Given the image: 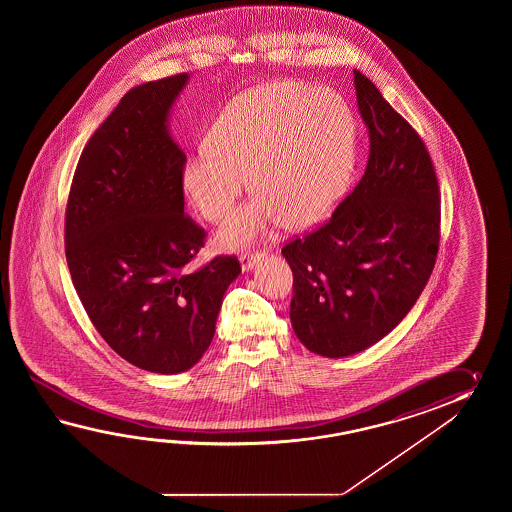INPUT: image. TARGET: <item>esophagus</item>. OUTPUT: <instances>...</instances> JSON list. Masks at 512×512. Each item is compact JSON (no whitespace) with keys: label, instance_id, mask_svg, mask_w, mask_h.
<instances>
[{"label":"esophagus","instance_id":"esophagus-1","mask_svg":"<svg viewBox=\"0 0 512 512\" xmlns=\"http://www.w3.org/2000/svg\"><path fill=\"white\" fill-rule=\"evenodd\" d=\"M263 256H265V252L263 251L241 252V269H243V271H251L252 267H254Z\"/></svg>","mask_w":512,"mask_h":512}]
</instances>
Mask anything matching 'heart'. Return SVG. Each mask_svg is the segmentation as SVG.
Returning a JSON list of instances; mask_svg holds the SVG:
<instances>
[{
	"label": "heart",
	"mask_w": 512,
	"mask_h": 512,
	"mask_svg": "<svg viewBox=\"0 0 512 512\" xmlns=\"http://www.w3.org/2000/svg\"><path fill=\"white\" fill-rule=\"evenodd\" d=\"M205 152L183 168L192 207L221 223L243 190L256 197L219 234L236 249L280 221L302 229L324 218L344 194L355 166L357 126L331 89L274 82L232 98L212 122Z\"/></svg>",
	"instance_id": "heart-1"
}]
</instances>
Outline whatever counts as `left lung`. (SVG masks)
Wrapping results in <instances>:
<instances>
[{
    "mask_svg": "<svg viewBox=\"0 0 512 512\" xmlns=\"http://www.w3.org/2000/svg\"><path fill=\"white\" fill-rule=\"evenodd\" d=\"M370 155L333 216L283 245L291 322L305 348L338 359L386 337L423 293L441 238L439 186L425 142L353 71Z\"/></svg>",
    "mask_w": 512,
    "mask_h": 512,
    "instance_id": "8db88e82",
    "label": "left lung"
}]
</instances>
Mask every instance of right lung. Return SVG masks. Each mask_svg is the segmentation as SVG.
Returning <instances> with one entry per match:
<instances>
[{"instance_id":"add662e5","label":"right lung","mask_w":512,"mask_h":512,"mask_svg":"<svg viewBox=\"0 0 512 512\" xmlns=\"http://www.w3.org/2000/svg\"><path fill=\"white\" fill-rule=\"evenodd\" d=\"M188 75L131 87L78 159L66 258L78 298L109 348L153 373L190 370L207 351L236 256L188 267L207 232L185 214L186 155L166 130Z\"/></svg>"}]
</instances>
